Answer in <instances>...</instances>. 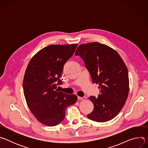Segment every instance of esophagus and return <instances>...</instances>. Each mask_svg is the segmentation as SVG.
I'll list each match as a JSON object with an SVG mask.
<instances>
[{
	"instance_id": "obj_1",
	"label": "esophagus",
	"mask_w": 148,
	"mask_h": 148,
	"mask_svg": "<svg viewBox=\"0 0 148 148\" xmlns=\"http://www.w3.org/2000/svg\"><path fill=\"white\" fill-rule=\"evenodd\" d=\"M87 99L86 97H78V99L79 101H82V100H85Z\"/></svg>"
}]
</instances>
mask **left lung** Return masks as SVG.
<instances>
[{"label": "left lung", "mask_w": 148, "mask_h": 148, "mask_svg": "<svg viewBox=\"0 0 148 148\" xmlns=\"http://www.w3.org/2000/svg\"><path fill=\"white\" fill-rule=\"evenodd\" d=\"M75 54L84 60L92 82L101 89L97 98H89L94 107L88 118L99 122L113 119L128 96V71L125 62L115 50L98 42L79 45Z\"/></svg>", "instance_id": "left-lung-1"}]
</instances>
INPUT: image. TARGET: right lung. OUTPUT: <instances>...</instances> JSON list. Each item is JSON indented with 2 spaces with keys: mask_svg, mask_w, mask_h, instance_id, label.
I'll return each instance as SVG.
<instances>
[{
  "mask_svg": "<svg viewBox=\"0 0 148 148\" xmlns=\"http://www.w3.org/2000/svg\"><path fill=\"white\" fill-rule=\"evenodd\" d=\"M78 44L50 45L40 50L30 60L23 78V91L28 107L41 123L56 126L64 120L66 109L75 103V95L57 89L66 61Z\"/></svg>",
  "mask_w": 148,
  "mask_h": 148,
  "instance_id": "1",
  "label": "right lung"
}]
</instances>
